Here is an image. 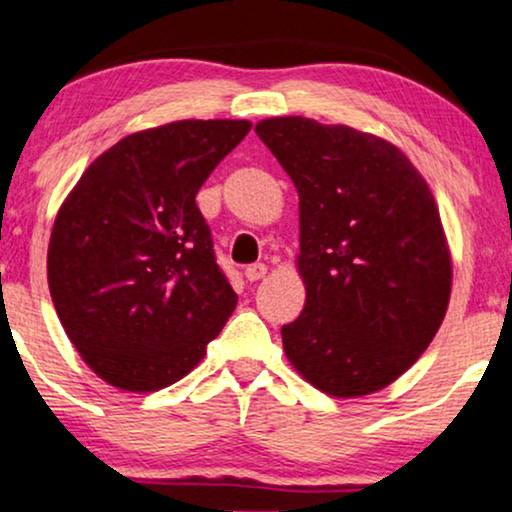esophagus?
<instances>
[{
    "label": "esophagus",
    "mask_w": 512,
    "mask_h": 512,
    "mask_svg": "<svg viewBox=\"0 0 512 512\" xmlns=\"http://www.w3.org/2000/svg\"><path fill=\"white\" fill-rule=\"evenodd\" d=\"M264 276H267V264H250V267L245 269V278H248L250 283L262 281Z\"/></svg>",
    "instance_id": "1"
}]
</instances>
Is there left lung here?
I'll use <instances>...</instances> for the list:
<instances>
[{"instance_id": "left-lung-1", "label": "left lung", "mask_w": 512, "mask_h": 512, "mask_svg": "<svg viewBox=\"0 0 512 512\" xmlns=\"http://www.w3.org/2000/svg\"><path fill=\"white\" fill-rule=\"evenodd\" d=\"M299 194L306 302L283 325L290 365L335 398L403 377L452 295V250L426 177L379 135L306 117L255 126Z\"/></svg>"}]
</instances>
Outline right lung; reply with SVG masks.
Here are the masks:
<instances>
[{"instance_id": "right-lung-1", "label": "right lung", "mask_w": 512, "mask_h": 512, "mask_svg": "<svg viewBox=\"0 0 512 512\" xmlns=\"http://www.w3.org/2000/svg\"><path fill=\"white\" fill-rule=\"evenodd\" d=\"M252 128L182 119L102 152L53 222V306L84 363L109 386L152 393L206 356L236 309L196 194Z\"/></svg>"}]
</instances>
